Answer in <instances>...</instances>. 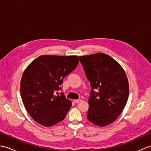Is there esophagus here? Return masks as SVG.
<instances>
[{
    "mask_svg": "<svg viewBox=\"0 0 151 151\" xmlns=\"http://www.w3.org/2000/svg\"><path fill=\"white\" fill-rule=\"evenodd\" d=\"M80 101H81V99H75V100H73V102H75V103H78Z\"/></svg>",
    "mask_w": 151,
    "mask_h": 151,
    "instance_id": "1",
    "label": "esophagus"
}]
</instances>
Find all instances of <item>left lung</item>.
Here are the masks:
<instances>
[{
	"label": "left lung",
	"instance_id": "1",
	"mask_svg": "<svg viewBox=\"0 0 151 151\" xmlns=\"http://www.w3.org/2000/svg\"><path fill=\"white\" fill-rule=\"evenodd\" d=\"M79 59L92 88L88 119L97 126H107L117 119L127 102L129 85L126 73L106 54L79 56Z\"/></svg>",
	"mask_w": 151,
	"mask_h": 151
}]
</instances>
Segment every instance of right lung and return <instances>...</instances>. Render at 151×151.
<instances>
[{"instance_id":"add662e5","label":"right lung","mask_w":151,"mask_h":151,"mask_svg":"<svg viewBox=\"0 0 151 151\" xmlns=\"http://www.w3.org/2000/svg\"><path fill=\"white\" fill-rule=\"evenodd\" d=\"M78 62L77 56L42 55L24 70L20 84L21 99L26 110L37 123L49 127L65 117L71 101L57 91Z\"/></svg>"}]
</instances>
